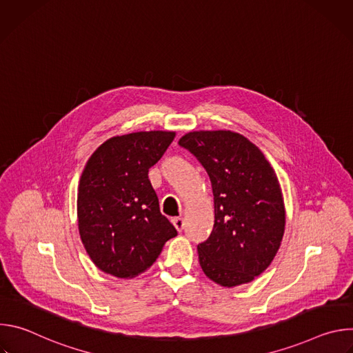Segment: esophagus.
<instances>
[{
    "label": "esophagus",
    "instance_id": "34e87169",
    "mask_svg": "<svg viewBox=\"0 0 353 353\" xmlns=\"http://www.w3.org/2000/svg\"><path fill=\"white\" fill-rule=\"evenodd\" d=\"M173 225H174V228H176L179 232H181V230L184 229V219H183L181 216L174 218V219H173Z\"/></svg>",
    "mask_w": 353,
    "mask_h": 353
}]
</instances>
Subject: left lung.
<instances>
[{
    "instance_id": "obj_1",
    "label": "left lung",
    "mask_w": 353,
    "mask_h": 353,
    "mask_svg": "<svg viewBox=\"0 0 353 353\" xmlns=\"http://www.w3.org/2000/svg\"><path fill=\"white\" fill-rule=\"evenodd\" d=\"M179 145L211 180L215 222L198 244L199 265L222 286L251 282L268 268L285 232L278 177L261 150L232 131H194Z\"/></svg>"
}]
</instances>
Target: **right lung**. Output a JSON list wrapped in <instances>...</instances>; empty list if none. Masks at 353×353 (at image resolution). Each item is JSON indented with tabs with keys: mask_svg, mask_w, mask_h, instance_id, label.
<instances>
[{
	"mask_svg": "<svg viewBox=\"0 0 353 353\" xmlns=\"http://www.w3.org/2000/svg\"><path fill=\"white\" fill-rule=\"evenodd\" d=\"M173 139L170 131L113 137L89 158L78 190V228L89 257L103 272L132 278L177 236L148 177Z\"/></svg>",
	"mask_w": 353,
	"mask_h": 353,
	"instance_id": "obj_1",
	"label": "right lung"
}]
</instances>
